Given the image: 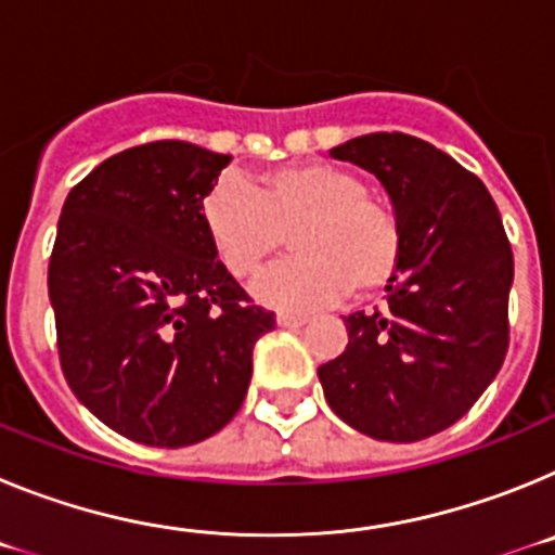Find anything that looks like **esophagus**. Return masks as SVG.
<instances>
[{
  "instance_id": "obj_1",
  "label": "esophagus",
  "mask_w": 555,
  "mask_h": 555,
  "mask_svg": "<svg viewBox=\"0 0 555 555\" xmlns=\"http://www.w3.org/2000/svg\"><path fill=\"white\" fill-rule=\"evenodd\" d=\"M302 325H306L302 317H294V313H278V327H288V331H294V327H302Z\"/></svg>"
}]
</instances>
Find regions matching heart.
<instances>
[{"mask_svg":"<svg viewBox=\"0 0 555 555\" xmlns=\"http://www.w3.org/2000/svg\"><path fill=\"white\" fill-rule=\"evenodd\" d=\"M199 222L235 281H253L288 233L297 255L255 286V297L274 308L333 306L350 288L370 300L389 286L403 253L395 210L372 197L358 171L331 160L267 169L253 189L224 175L199 199Z\"/></svg>","mask_w":555,"mask_h":555,"instance_id":"obj_1","label":"heart"}]
</instances>
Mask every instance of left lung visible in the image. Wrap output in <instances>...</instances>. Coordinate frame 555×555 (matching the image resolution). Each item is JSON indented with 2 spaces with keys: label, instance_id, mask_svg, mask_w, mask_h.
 I'll return each instance as SVG.
<instances>
[{
  "label": "left lung",
  "instance_id": "8db88e82",
  "mask_svg": "<svg viewBox=\"0 0 555 555\" xmlns=\"http://www.w3.org/2000/svg\"><path fill=\"white\" fill-rule=\"evenodd\" d=\"M372 171L403 233L386 308L345 317V352L320 366L325 400L380 442H420L459 423L508 350L512 244L487 185L405 132L333 146Z\"/></svg>",
  "mask_w": 555,
  "mask_h": 555
}]
</instances>
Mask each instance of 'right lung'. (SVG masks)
I'll return each instance as SVG.
<instances>
[{
	"mask_svg": "<svg viewBox=\"0 0 555 555\" xmlns=\"http://www.w3.org/2000/svg\"><path fill=\"white\" fill-rule=\"evenodd\" d=\"M230 155L152 141L102 160L68 191L49 300L68 386L96 420L150 448L197 444L235 416L255 341L249 306L217 261L199 199Z\"/></svg>",
	"mask_w": 555,
	"mask_h": 555,
	"instance_id": "add662e5",
	"label": "right lung"
}]
</instances>
